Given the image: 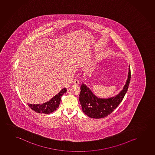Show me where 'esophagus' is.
<instances>
[{
	"mask_svg": "<svg viewBox=\"0 0 155 155\" xmlns=\"http://www.w3.org/2000/svg\"><path fill=\"white\" fill-rule=\"evenodd\" d=\"M74 83L75 85H79V83H80V81H79L78 79L76 78L74 81Z\"/></svg>",
	"mask_w": 155,
	"mask_h": 155,
	"instance_id": "obj_1",
	"label": "esophagus"
}]
</instances>
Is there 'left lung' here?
Here are the masks:
<instances>
[{
	"label": "left lung",
	"instance_id": "1",
	"mask_svg": "<svg viewBox=\"0 0 155 155\" xmlns=\"http://www.w3.org/2000/svg\"><path fill=\"white\" fill-rule=\"evenodd\" d=\"M131 79V71L129 66L127 80L122 90L117 95L107 98L97 97L84 84L81 87L79 102L83 112L93 119L104 118L110 114L123 100L127 92Z\"/></svg>",
	"mask_w": 155,
	"mask_h": 155
}]
</instances>
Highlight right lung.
<instances>
[{"label":"right lung","mask_w":155,"mask_h":155,"mask_svg":"<svg viewBox=\"0 0 155 155\" xmlns=\"http://www.w3.org/2000/svg\"><path fill=\"white\" fill-rule=\"evenodd\" d=\"M67 91L66 88L62 89L59 93L54 96L49 101L42 104H32L28 103L32 110L41 114H50L56 110L59 106L61 98Z\"/></svg>","instance_id":"1"}]
</instances>
